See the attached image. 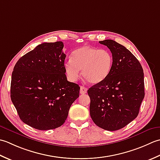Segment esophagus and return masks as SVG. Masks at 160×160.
I'll use <instances>...</instances> for the list:
<instances>
[{"label":"esophagus","instance_id":"34e87169","mask_svg":"<svg viewBox=\"0 0 160 160\" xmlns=\"http://www.w3.org/2000/svg\"><path fill=\"white\" fill-rule=\"evenodd\" d=\"M87 90H88L87 88L84 87V86H81V88H80V93L81 94H86L87 92Z\"/></svg>","mask_w":160,"mask_h":160}]
</instances>
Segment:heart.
Returning <instances> with one entry per match:
<instances>
[{"label":"heart","instance_id":"heart-1","mask_svg":"<svg viewBox=\"0 0 160 160\" xmlns=\"http://www.w3.org/2000/svg\"><path fill=\"white\" fill-rule=\"evenodd\" d=\"M112 63L113 57L109 50L84 45L73 52L72 58L66 61L64 68L70 81L79 79L80 70H82L84 79L90 83L97 84L108 77Z\"/></svg>","mask_w":160,"mask_h":160}]
</instances>
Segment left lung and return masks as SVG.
Masks as SVG:
<instances>
[{"mask_svg": "<svg viewBox=\"0 0 160 160\" xmlns=\"http://www.w3.org/2000/svg\"><path fill=\"white\" fill-rule=\"evenodd\" d=\"M99 43L110 49L113 63L106 79L88 90L90 114L97 126L114 131L138 117L145 95L144 72L139 61L122 45L110 39Z\"/></svg>", "mask_w": 160, "mask_h": 160, "instance_id": "1", "label": "left lung"}]
</instances>
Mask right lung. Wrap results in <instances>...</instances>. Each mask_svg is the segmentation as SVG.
Wrapping results in <instances>:
<instances>
[{
    "instance_id": "right-lung-1",
    "label": "right lung",
    "mask_w": 160,
    "mask_h": 160,
    "mask_svg": "<svg viewBox=\"0 0 160 160\" xmlns=\"http://www.w3.org/2000/svg\"><path fill=\"white\" fill-rule=\"evenodd\" d=\"M62 41L43 43L16 62L11 99L18 115L32 128L46 130L63 125L79 96V85L67 80Z\"/></svg>"
}]
</instances>
